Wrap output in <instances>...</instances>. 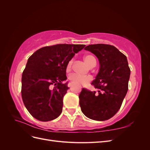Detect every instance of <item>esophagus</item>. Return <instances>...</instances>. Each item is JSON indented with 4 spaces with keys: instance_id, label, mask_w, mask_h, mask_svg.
<instances>
[{
    "instance_id": "obj_1",
    "label": "esophagus",
    "mask_w": 150,
    "mask_h": 150,
    "mask_svg": "<svg viewBox=\"0 0 150 150\" xmlns=\"http://www.w3.org/2000/svg\"><path fill=\"white\" fill-rule=\"evenodd\" d=\"M67 86H68V87H71V86H72V84L71 83H68V84H67Z\"/></svg>"
}]
</instances>
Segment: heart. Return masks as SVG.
<instances>
[{"label":"heart","instance_id":"1","mask_svg":"<svg viewBox=\"0 0 150 150\" xmlns=\"http://www.w3.org/2000/svg\"><path fill=\"white\" fill-rule=\"evenodd\" d=\"M84 59L87 62V64L91 67H94L96 64V61L95 59V58L93 56L89 55V54L85 55L84 56ZM72 63H73L72 59L68 61L66 65V71H69L71 69ZM69 79L72 84L85 85L92 80V77L91 76H83L73 73L69 76Z\"/></svg>","mask_w":150,"mask_h":150}]
</instances>
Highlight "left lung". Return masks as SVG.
Here are the masks:
<instances>
[{
	"instance_id": "8db88e82",
	"label": "left lung",
	"mask_w": 150,
	"mask_h": 150,
	"mask_svg": "<svg viewBox=\"0 0 150 150\" xmlns=\"http://www.w3.org/2000/svg\"><path fill=\"white\" fill-rule=\"evenodd\" d=\"M99 59L100 69L91 84L96 91L83 88L79 105L83 114L96 121L110 119L120 109L128 90L130 69L125 55L109 44H91L84 48Z\"/></svg>"
}]
</instances>
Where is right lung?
Masks as SVG:
<instances>
[{
	"mask_svg": "<svg viewBox=\"0 0 150 150\" xmlns=\"http://www.w3.org/2000/svg\"><path fill=\"white\" fill-rule=\"evenodd\" d=\"M85 47L59 44L38 49L29 57L22 72L21 94L30 114L40 121H49L62 111L67 93L66 65Z\"/></svg>",
	"mask_w": 150,
	"mask_h": 150,
	"instance_id": "obj_1",
	"label": "right lung"
}]
</instances>
